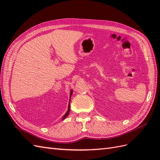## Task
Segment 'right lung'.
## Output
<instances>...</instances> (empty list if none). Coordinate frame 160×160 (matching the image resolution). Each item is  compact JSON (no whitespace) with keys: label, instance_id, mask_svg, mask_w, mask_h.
<instances>
[{"label":"right lung","instance_id":"right-lung-1","mask_svg":"<svg viewBox=\"0 0 160 160\" xmlns=\"http://www.w3.org/2000/svg\"><path fill=\"white\" fill-rule=\"evenodd\" d=\"M72 90H71V92H70V99H69V105H68V110H67V113L63 115V117H62V120H64L67 117V115H69V111H70V100H71V95H72Z\"/></svg>","mask_w":160,"mask_h":160}]
</instances>
